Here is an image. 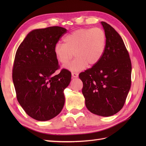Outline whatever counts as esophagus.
I'll return each instance as SVG.
<instances>
[{
	"instance_id": "1",
	"label": "esophagus",
	"mask_w": 146,
	"mask_h": 146,
	"mask_svg": "<svg viewBox=\"0 0 146 146\" xmlns=\"http://www.w3.org/2000/svg\"><path fill=\"white\" fill-rule=\"evenodd\" d=\"M78 77V74L76 72H72V78H77Z\"/></svg>"
}]
</instances>
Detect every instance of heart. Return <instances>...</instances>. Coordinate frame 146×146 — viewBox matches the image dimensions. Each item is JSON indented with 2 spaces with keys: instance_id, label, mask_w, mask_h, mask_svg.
<instances>
[{
  "instance_id": "obj_1",
  "label": "heart",
  "mask_w": 146,
  "mask_h": 146,
  "mask_svg": "<svg viewBox=\"0 0 146 146\" xmlns=\"http://www.w3.org/2000/svg\"><path fill=\"white\" fill-rule=\"evenodd\" d=\"M64 44L58 42L54 47L56 60L62 65L67 64L74 55L76 56L67 69L78 72L88 65L92 67L102 58L107 46V36L100 28H82L66 35Z\"/></svg>"
}]
</instances>
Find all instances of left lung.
Here are the masks:
<instances>
[{
    "mask_svg": "<svg viewBox=\"0 0 146 146\" xmlns=\"http://www.w3.org/2000/svg\"><path fill=\"white\" fill-rule=\"evenodd\" d=\"M107 46L99 62L79 74L86 107L92 113L108 117L123 107L131 86V63L122 38L111 25L101 22Z\"/></svg>",
    "mask_w": 146,
    "mask_h": 146,
    "instance_id": "obj_1",
    "label": "left lung"
}]
</instances>
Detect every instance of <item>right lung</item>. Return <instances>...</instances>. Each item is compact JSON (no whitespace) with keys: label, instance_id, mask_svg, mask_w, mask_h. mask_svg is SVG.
<instances>
[{"label":"right lung","instance_id":"add662e5","mask_svg":"<svg viewBox=\"0 0 146 146\" xmlns=\"http://www.w3.org/2000/svg\"><path fill=\"white\" fill-rule=\"evenodd\" d=\"M67 32L54 26L30 32L16 51L13 81L16 98L29 116L46 121L61 111L65 102L64 90L71 80V73L59 69L54 47Z\"/></svg>","mask_w":146,"mask_h":146}]
</instances>
